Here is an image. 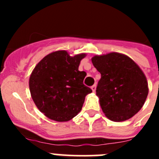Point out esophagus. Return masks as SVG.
I'll list each match as a JSON object with an SVG mask.
<instances>
[{
	"label": "esophagus",
	"mask_w": 159,
	"mask_h": 159,
	"mask_svg": "<svg viewBox=\"0 0 159 159\" xmlns=\"http://www.w3.org/2000/svg\"><path fill=\"white\" fill-rule=\"evenodd\" d=\"M95 89H96V85H95V84H94L93 86H92V90L93 91V92H95Z\"/></svg>",
	"instance_id": "1"
}]
</instances>
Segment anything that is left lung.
<instances>
[{
  "label": "left lung",
  "instance_id": "1",
  "mask_svg": "<svg viewBox=\"0 0 159 159\" xmlns=\"http://www.w3.org/2000/svg\"><path fill=\"white\" fill-rule=\"evenodd\" d=\"M92 61L101 74L96 95L105 116L115 122L134 116L148 95L147 79L140 67L128 57L117 52L95 56Z\"/></svg>",
  "mask_w": 159,
  "mask_h": 159
}]
</instances>
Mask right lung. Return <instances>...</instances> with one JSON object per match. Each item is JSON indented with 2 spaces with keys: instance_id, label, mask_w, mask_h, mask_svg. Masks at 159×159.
I'll use <instances>...</instances> for the list:
<instances>
[{
  "instance_id": "right-lung-1",
  "label": "right lung",
  "mask_w": 159,
  "mask_h": 159,
  "mask_svg": "<svg viewBox=\"0 0 159 159\" xmlns=\"http://www.w3.org/2000/svg\"><path fill=\"white\" fill-rule=\"evenodd\" d=\"M86 55L70 57L66 51L46 56L38 63L29 79L31 95L38 109L48 118L66 122L82 109L85 96L92 92L84 84L87 75L79 71Z\"/></svg>"
}]
</instances>
